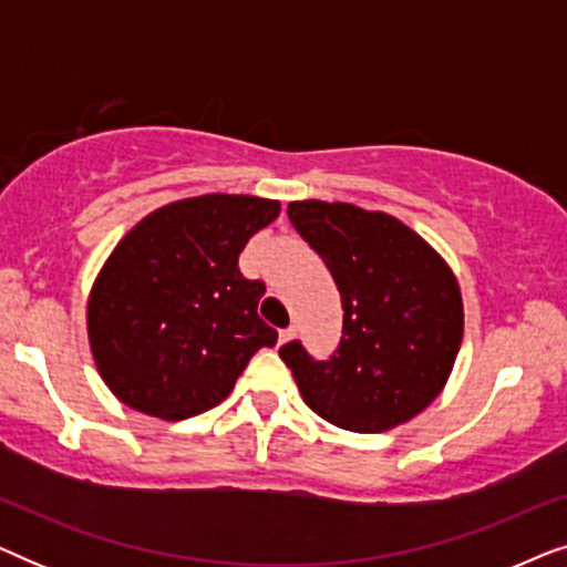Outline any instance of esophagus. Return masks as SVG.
<instances>
[{"mask_svg":"<svg viewBox=\"0 0 567 567\" xmlns=\"http://www.w3.org/2000/svg\"><path fill=\"white\" fill-rule=\"evenodd\" d=\"M293 336H297V330H293V328H286V330H281V332H278V343H289V340L293 338Z\"/></svg>","mask_w":567,"mask_h":567,"instance_id":"obj_1","label":"esophagus"}]
</instances>
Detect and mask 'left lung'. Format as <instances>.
I'll return each instance as SVG.
<instances>
[{"label":"left lung","instance_id":"8db88e82","mask_svg":"<svg viewBox=\"0 0 567 567\" xmlns=\"http://www.w3.org/2000/svg\"><path fill=\"white\" fill-rule=\"evenodd\" d=\"M289 219L332 274L343 338L317 361L299 340L281 346L301 398L355 433H382L431 405L462 346L460 284L421 235L382 212L293 200Z\"/></svg>","mask_w":567,"mask_h":567}]
</instances>
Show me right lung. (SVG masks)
<instances>
[{"mask_svg":"<svg viewBox=\"0 0 567 567\" xmlns=\"http://www.w3.org/2000/svg\"><path fill=\"white\" fill-rule=\"evenodd\" d=\"M278 214V200L208 193L157 208L121 239L92 286L87 332L123 405L162 421L198 415L276 346L258 315L266 284L237 260Z\"/></svg>","mask_w":567,"mask_h":567,"instance_id":"obj_1","label":"right lung"}]
</instances>
